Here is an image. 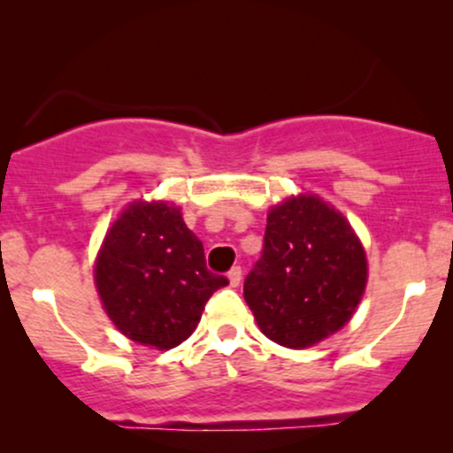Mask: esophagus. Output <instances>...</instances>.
<instances>
[{
	"label": "esophagus",
	"instance_id": "obj_1",
	"mask_svg": "<svg viewBox=\"0 0 453 453\" xmlns=\"http://www.w3.org/2000/svg\"><path fill=\"white\" fill-rule=\"evenodd\" d=\"M227 280H230V286H232V288H236L238 283H241V280H242V271H241V266H234V268H232V271L227 273Z\"/></svg>",
	"mask_w": 453,
	"mask_h": 453
}]
</instances>
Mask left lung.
<instances>
[{
  "instance_id": "obj_1",
  "label": "left lung",
  "mask_w": 453,
  "mask_h": 453,
  "mask_svg": "<svg viewBox=\"0 0 453 453\" xmlns=\"http://www.w3.org/2000/svg\"><path fill=\"white\" fill-rule=\"evenodd\" d=\"M365 286V247L333 203L296 193L268 208L265 251L242 288L268 340L320 344L355 316Z\"/></svg>"
}]
</instances>
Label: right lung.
Segmentation results:
<instances>
[{
    "label": "right lung",
    "instance_id": "add662e5",
    "mask_svg": "<svg viewBox=\"0 0 453 453\" xmlns=\"http://www.w3.org/2000/svg\"><path fill=\"white\" fill-rule=\"evenodd\" d=\"M103 310L127 340L170 350L197 329L212 292L227 286L203 260L200 238L165 200H135L107 227L94 260Z\"/></svg>",
    "mask_w": 453,
    "mask_h": 453
}]
</instances>
